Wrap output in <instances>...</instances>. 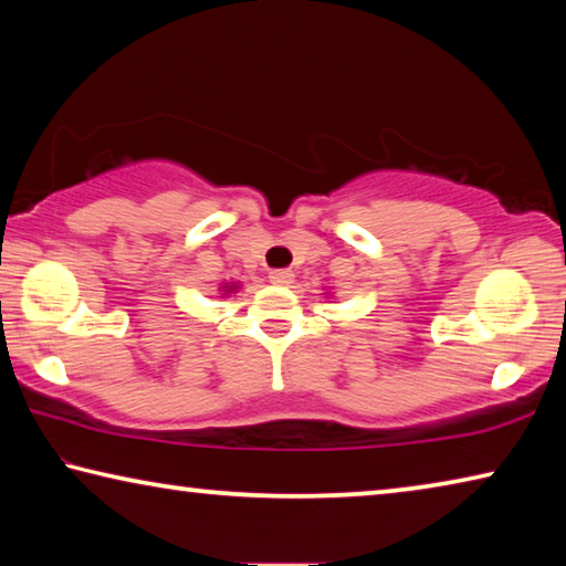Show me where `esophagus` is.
<instances>
[{"instance_id": "obj_1", "label": "esophagus", "mask_w": 566, "mask_h": 566, "mask_svg": "<svg viewBox=\"0 0 566 566\" xmlns=\"http://www.w3.org/2000/svg\"><path fill=\"white\" fill-rule=\"evenodd\" d=\"M270 282L280 284V286H290L294 282V272L292 270H274V272H270Z\"/></svg>"}]
</instances>
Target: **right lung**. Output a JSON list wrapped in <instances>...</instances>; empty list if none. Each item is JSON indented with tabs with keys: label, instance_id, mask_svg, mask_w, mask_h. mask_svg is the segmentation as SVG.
I'll use <instances>...</instances> for the list:
<instances>
[{
	"label": "right lung",
	"instance_id": "obj_1",
	"mask_svg": "<svg viewBox=\"0 0 566 566\" xmlns=\"http://www.w3.org/2000/svg\"><path fill=\"white\" fill-rule=\"evenodd\" d=\"M237 290H239V284H234V282L232 284H222V292H227V294L229 292H237Z\"/></svg>",
	"mask_w": 566,
	"mask_h": 566
}]
</instances>
